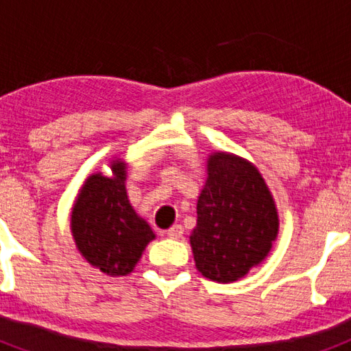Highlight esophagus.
I'll return each mask as SVG.
<instances>
[{"mask_svg":"<svg viewBox=\"0 0 351 351\" xmlns=\"http://www.w3.org/2000/svg\"><path fill=\"white\" fill-rule=\"evenodd\" d=\"M184 235V228L181 225H173L170 230H167V237L170 239H182Z\"/></svg>","mask_w":351,"mask_h":351,"instance_id":"34e87169","label":"esophagus"}]
</instances>
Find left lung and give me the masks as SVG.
<instances>
[{"label": "left lung", "mask_w": 351, "mask_h": 351, "mask_svg": "<svg viewBox=\"0 0 351 351\" xmlns=\"http://www.w3.org/2000/svg\"><path fill=\"white\" fill-rule=\"evenodd\" d=\"M278 230V209L258 169L235 154H210L190 235L198 272L218 283L241 280L265 260Z\"/></svg>", "instance_id": "8db88e82"}]
</instances>
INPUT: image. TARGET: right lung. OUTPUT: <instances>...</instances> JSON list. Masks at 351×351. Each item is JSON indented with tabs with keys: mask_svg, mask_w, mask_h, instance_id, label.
<instances>
[{
	"mask_svg": "<svg viewBox=\"0 0 351 351\" xmlns=\"http://www.w3.org/2000/svg\"><path fill=\"white\" fill-rule=\"evenodd\" d=\"M112 178L93 173L71 209V234L80 255L108 276H126L154 239L126 195V163L110 161Z\"/></svg>",
	"mask_w": 351,
	"mask_h": 351,
	"instance_id": "right-lung-1",
	"label": "right lung"
}]
</instances>
